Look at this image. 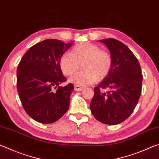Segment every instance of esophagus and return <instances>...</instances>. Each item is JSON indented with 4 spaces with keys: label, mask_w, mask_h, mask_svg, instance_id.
I'll return each mask as SVG.
<instances>
[{
    "label": "esophagus",
    "mask_w": 159,
    "mask_h": 159,
    "mask_svg": "<svg viewBox=\"0 0 159 159\" xmlns=\"http://www.w3.org/2000/svg\"><path fill=\"white\" fill-rule=\"evenodd\" d=\"M83 88H84V87H83V86H80V85H76L74 86V89L77 91H81L83 90Z\"/></svg>",
    "instance_id": "obj_1"
}]
</instances>
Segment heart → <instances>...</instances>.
I'll use <instances>...</instances> for the list:
<instances>
[{
    "mask_svg": "<svg viewBox=\"0 0 159 159\" xmlns=\"http://www.w3.org/2000/svg\"><path fill=\"white\" fill-rule=\"evenodd\" d=\"M112 64L111 54L90 43L76 45L70 54H64L59 61L61 71L65 76L74 74L81 64L82 71L69 79L70 83L80 86L105 79L111 71Z\"/></svg>",
    "mask_w": 159,
    "mask_h": 159,
    "instance_id": "obj_1",
    "label": "heart"
}]
</instances>
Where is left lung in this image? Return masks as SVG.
Segmentation results:
<instances>
[{
  "label": "left lung",
  "instance_id": "left-lung-1",
  "mask_svg": "<svg viewBox=\"0 0 159 159\" xmlns=\"http://www.w3.org/2000/svg\"><path fill=\"white\" fill-rule=\"evenodd\" d=\"M111 53V71L94 88L90 110L97 120L104 124L116 125L130 116L138 104L142 91V74L138 59L133 52L114 39L99 41ZM107 89V92L101 90Z\"/></svg>",
  "mask_w": 159,
  "mask_h": 159
}]
</instances>
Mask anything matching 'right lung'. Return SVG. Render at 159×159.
I'll use <instances>...</instances> for the list:
<instances>
[{
  "instance_id": "add662e5",
  "label": "right lung",
  "mask_w": 159,
  "mask_h": 159,
  "mask_svg": "<svg viewBox=\"0 0 159 159\" xmlns=\"http://www.w3.org/2000/svg\"><path fill=\"white\" fill-rule=\"evenodd\" d=\"M74 43L47 39L29 48L19 63L17 88L24 109L29 116L41 123L60 119L68 111L70 95L74 89L66 81L59 61Z\"/></svg>"
}]
</instances>
